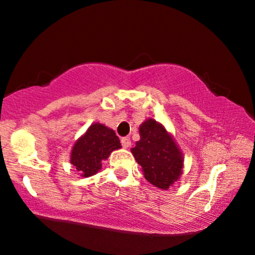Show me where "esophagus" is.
I'll use <instances>...</instances> for the list:
<instances>
[{"mask_svg": "<svg viewBox=\"0 0 255 255\" xmlns=\"http://www.w3.org/2000/svg\"><path fill=\"white\" fill-rule=\"evenodd\" d=\"M121 144H122V146H124L125 148H128L130 146V139L128 136L122 137V139H121Z\"/></svg>", "mask_w": 255, "mask_h": 255, "instance_id": "obj_1", "label": "esophagus"}]
</instances>
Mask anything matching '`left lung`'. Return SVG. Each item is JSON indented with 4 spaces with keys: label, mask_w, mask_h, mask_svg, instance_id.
<instances>
[{
    "label": "left lung",
    "mask_w": 255,
    "mask_h": 255,
    "mask_svg": "<svg viewBox=\"0 0 255 255\" xmlns=\"http://www.w3.org/2000/svg\"><path fill=\"white\" fill-rule=\"evenodd\" d=\"M139 134L140 140L130 152L141 166L146 180L157 188L166 191L182 176V151L174 135L154 119H146L140 125Z\"/></svg>",
    "instance_id": "left-lung-1"
}]
</instances>
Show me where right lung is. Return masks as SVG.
Returning a JSON list of instances; mask_svg holds the SVG:
<instances>
[{
  "instance_id": "right-lung-1",
  "label": "right lung",
  "mask_w": 255,
  "mask_h": 255,
  "mask_svg": "<svg viewBox=\"0 0 255 255\" xmlns=\"http://www.w3.org/2000/svg\"><path fill=\"white\" fill-rule=\"evenodd\" d=\"M121 147L114 129L99 122H93L74 142L69 162L81 177H90L101 170L102 163L109 158L111 152Z\"/></svg>"
}]
</instances>
